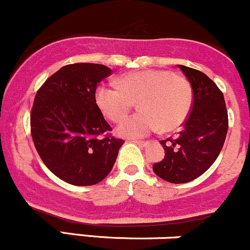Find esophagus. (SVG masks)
Here are the masks:
<instances>
[{
	"label": "esophagus",
	"instance_id": "esophagus-1",
	"mask_svg": "<svg viewBox=\"0 0 250 250\" xmlns=\"http://www.w3.org/2000/svg\"><path fill=\"white\" fill-rule=\"evenodd\" d=\"M131 142L136 143V145L141 146V147H146V146L148 145V142H147V141H139V140H133V141H131Z\"/></svg>",
	"mask_w": 250,
	"mask_h": 250
}]
</instances>
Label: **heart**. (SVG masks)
<instances>
[{
    "label": "heart",
    "instance_id": "1",
    "mask_svg": "<svg viewBox=\"0 0 250 250\" xmlns=\"http://www.w3.org/2000/svg\"><path fill=\"white\" fill-rule=\"evenodd\" d=\"M95 102L110 121L120 123L134 103L139 111L117 128L125 137H143L160 127L162 131L179 128L187 120L193 105V89L186 77L167 69L130 71L119 79V87L100 84Z\"/></svg>",
    "mask_w": 250,
    "mask_h": 250
}]
</instances>
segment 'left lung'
Returning <instances> with one entry per match:
<instances>
[{
	"label": "left lung",
	"mask_w": 250,
	"mask_h": 250,
	"mask_svg": "<svg viewBox=\"0 0 250 250\" xmlns=\"http://www.w3.org/2000/svg\"><path fill=\"white\" fill-rule=\"evenodd\" d=\"M193 88V105L176 137L162 140L165 159L154 173L170 183H186L207 171L219 156L228 131V113L219 87L202 71L179 64Z\"/></svg>",
	"instance_id": "1"
}]
</instances>
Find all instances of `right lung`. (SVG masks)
Returning a JSON list of instances; mask_svg holds the SVG:
<instances>
[{
  "label": "right lung",
  "instance_id": "1",
  "mask_svg": "<svg viewBox=\"0 0 250 250\" xmlns=\"http://www.w3.org/2000/svg\"><path fill=\"white\" fill-rule=\"evenodd\" d=\"M109 75L111 69L103 64L64 65L45 80L34 100L30 133L37 153L51 173L70 185L101 182L125 142L110 134L95 102L97 85Z\"/></svg>",
  "mask_w": 250,
  "mask_h": 250
}]
</instances>
